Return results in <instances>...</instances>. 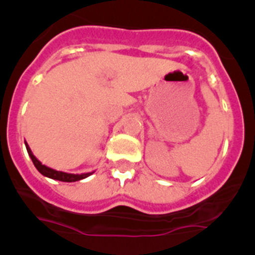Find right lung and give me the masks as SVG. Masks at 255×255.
<instances>
[{"label": "right lung", "instance_id": "obj_1", "mask_svg": "<svg viewBox=\"0 0 255 255\" xmlns=\"http://www.w3.org/2000/svg\"><path fill=\"white\" fill-rule=\"evenodd\" d=\"M25 147L26 150H28V154L29 157L31 158L33 163H34L35 168L39 171L43 176L49 177V179H53V180H58V181H65V182H74V181H79V180H83L85 177L91 176L93 172H87V173H67V172H62V171H57V170H53L51 167H47L46 164H42V162L33 154L31 152L30 147L28 145V143L25 141Z\"/></svg>", "mask_w": 255, "mask_h": 255}]
</instances>
